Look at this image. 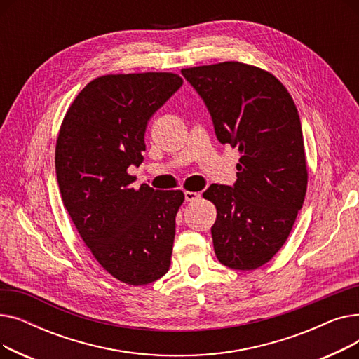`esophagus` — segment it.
<instances>
[{
    "mask_svg": "<svg viewBox=\"0 0 359 359\" xmlns=\"http://www.w3.org/2000/svg\"><path fill=\"white\" fill-rule=\"evenodd\" d=\"M199 198H201V194H198V192H189V191L184 192L186 202H194V201H198Z\"/></svg>",
    "mask_w": 359,
    "mask_h": 359,
    "instance_id": "1",
    "label": "esophagus"
}]
</instances>
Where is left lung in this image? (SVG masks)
<instances>
[{
	"instance_id": "obj_1",
	"label": "left lung",
	"mask_w": 359,
	"mask_h": 359,
	"mask_svg": "<svg viewBox=\"0 0 359 359\" xmlns=\"http://www.w3.org/2000/svg\"><path fill=\"white\" fill-rule=\"evenodd\" d=\"M182 75L208 109L218 141L241 154L236 183L203 192L217 206L215 255L231 269L260 268L284 246L307 191L295 103L271 72L248 64L183 68Z\"/></svg>"
}]
</instances>
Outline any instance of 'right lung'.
Segmentation results:
<instances>
[{
	"instance_id": "add662e5",
	"label": "right lung",
	"mask_w": 359,
	"mask_h": 359,
	"mask_svg": "<svg viewBox=\"0 0 359 359\" xmlns=\"http://www.w3.org/2000/svg\"><path fill=\"white\" fill-rule=\"evenodd\" d=\"M172 72L110 74L90 81L62 121L55 168L64 206L113 278L147 285L167 273L182 191L132 187L149 118L182 87Z\"/></svg>"
}]
</instances>
